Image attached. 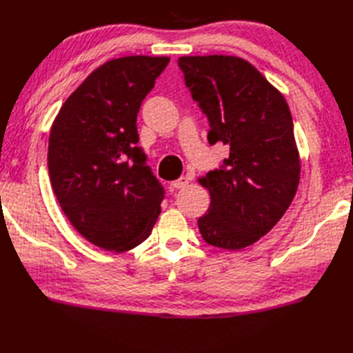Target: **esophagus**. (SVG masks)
<instances>
[{
	"mask_svg": "<svg viewBox=\"0 0 353 353\" xmlns=\"http://www.w3.org/2000/svg\"><path fill=\"white\" fill-rule=\"evenodd\" d=\"M187 184H189V178H187V176H181V178L175 179V181L172 183L170 185L174 187V189H176V190H178V189H184V187H185Z\"/></svg>",
	"mask_w": 353,
	"mask_h": 353,
	"instance_id": "1",
	"label": "esophagus"
}]
</instances>
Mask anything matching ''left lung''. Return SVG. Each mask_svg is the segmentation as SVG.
<instances>
[{"instance_id": "1", "label": "left lung", "mask_w": 353, "mask_h": 353, "mask_svg": "<svg viewBox=\"0 0 353 353\" xmlns=\"http://www.w3.org/2000/svg\"><path fill=\"white\" fill-rule=\"evenodd\" d=\"M184 83L207 116L208 142L230 145V157L199 183L210 190L198 219L208 245L237 250L265 236L284 216L299 184L301 163L284 97L232 56L179 57Z\"/></svg>"}]
</instances>
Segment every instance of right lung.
<instances>
[{
    "label": "right lung",
    "mask_w": 353,
    "mask_h": 353,
    "mask_svg": "<svg viewBox=\"0 0 353 353\" xmlns=\"http://www.w3.org/2000/svg\"><path fill=\"white\" fill-rule=\"evenodd\" d=\"M169 57L130 56L93 70L52 123L48 170L61 210L98 248L125 252L145 241L164 187L137 146V113Z\"/></svg>",
    "instance_id": "add662e5"
}]
</instances>
